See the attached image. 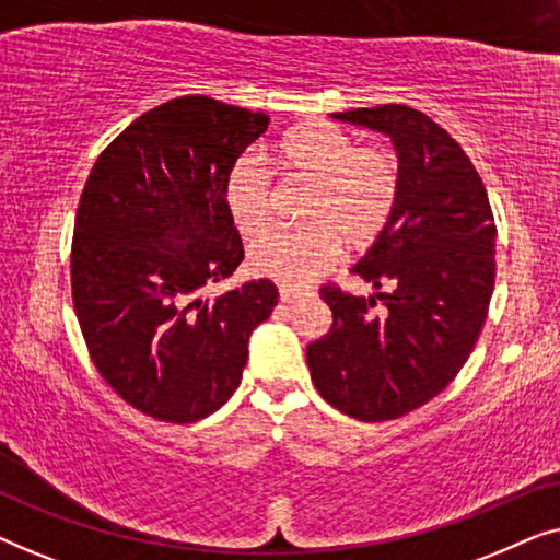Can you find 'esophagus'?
Here are the masks:
<instances>
[{"label": "esophagus", "instance_id": "34e87169", "mask_svg": "<svg viewBox=\"0 0 560 560\" xmlns=\"http://www.w3.org/2000/svg\"><path fill=\"white\" fill-rule=\"evenodd\" d=\"M303 295H305V293H303L301 288H288V285L280 288V301H282V303H295L298 298H303Z\"/></svg>", "mask_w": 560, "mask_h": 560}]
</instances>
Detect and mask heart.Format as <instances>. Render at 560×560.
<instances>
[{
    "mask_svg": "<svg viewBox=\"0 0 560 560\" xmlns=\"http://www.w3.org/2000/svg\"><path fill=\"white\" fill-rule=\"evenodd\" d=\"M282 171L313 183L303 221L293 232H270L249 244L247 262L259 278L301 288L341 257L343 242L362 249L377 240L395 209L400 171L380 148H354L341 129L305 125L278 144ZM226 203L240 232L255 234L272 213L270 173L257 158H242L226 180Z\"/></svg>",
    "mask_w": 560,
    "mask_h": 560,
    "instance_id": "obj_1",
    "label": "heart"
}]
</instances>
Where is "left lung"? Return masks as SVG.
<instances>
[{"mask_svg":"<svg viewBox=\"0 0 560 560\" xmlns=\"http://www.w3.org/2000/svg\"><path fill=\"white\" fill-rule=\"evenodd\" d=\"M331 119L389 137L400 188L385 229L351 267L387 293L320 290L334 324L305 357L328 405L380 423L425 405L469 359L492 301L497 229L471 160L423 112L382 104Z\"/></svg>","mask_w":560,"mask_h":560,"instance_id":"8db88e82","label":"left lung"}]
</instances>
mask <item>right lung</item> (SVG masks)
<instances>
[{"mask_svg":"<svg viewBox=\"0 0 560 560\" xmlns=\"http://www.w3.org/2000/svg\"><path fill=\"white\" fill-rule=\"evenodd\" d=\"M265 112L180 96L135 119L91 167L73 226V308L96 370L165 423L217 412L242 382L249 336L278 305L270 280L201 290L244 259L226 203Z\"/></svg>","mask_w":560,"mask_h":560,"instance_id":"obj_1","label":"right lung"}]
</instances>
